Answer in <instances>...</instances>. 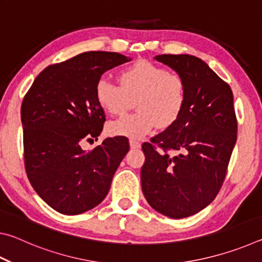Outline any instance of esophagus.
Returning <instances> with one entry per match:
<instances>
[{
    "label": "esophagus",
    "instance_id": "obj_1",
    "mask_svg": "<svg viewBox=\"0 0 262 262\" xmlns=\"http://www.w3.org/2000/svg\"><path fill=\"white\" fill-rule=\"evenodd\" d=\"M129 145H130L132 149H139V148H141V143H140V142L134 141V140H130V141H129Z\"/></svg>",
    "mask_w": 262,
    "mask_h": 262
}]
</instances>
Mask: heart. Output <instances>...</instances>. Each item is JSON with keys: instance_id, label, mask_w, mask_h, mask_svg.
<instances>
[{"instance_id": "1", "label": "heart", "mask_w": 262, "mask_h": 262, "mask_svg": "<svg viewBox=\"0 0 262 262\" xmlns=\"http://www.w3.org/2000/svg\"><path fill=\"white\" fill-rule=\"evenodd\" d=\"M121 86L99 78L96 99L110 114H122L136 100L139 112L108 123L110 135L141 140L159 123L168 127L178 120L186 104V85L179 75L148 61H137L119 75Z\"/></svg>"}]
</instances>
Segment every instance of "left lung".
I'll use <instances>...</instances> for the list:
<instances>
[{
  "mask_svg": "<svg viewBox=\"0 0 262 262\" xmlns=\"http://www.w3.org/2000/svg\"><path fill=\"white\" fill-rule=\"evenodd\" d=\"M184 79L186 104L173 125L143 143L142 192L155 210L171 219L192 216L210 205L222 187L237 141V119L229 84L205 61L188 54L154 57ZM167 149L180 154L172 158Z\"/></svg>",
  "mask_w": 262,
  "mask_h": 262,
  "instance_id": "8db88e82",
  "label": "left lung"
}]
</instances>
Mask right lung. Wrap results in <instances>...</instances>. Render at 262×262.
Masks as SVG:
<instances>
[{
    "label": "right lung",
    "instance_id": "1",
    "mask_svg": "<svg viewBox=\"0 0 262 262\" xmlns=\"http://www.w3.org/2000/svg\"><path fill=\"white\" fill-rule=\"evenodd\" d=\"M113 52H85L43 69L20 108L25 170L37 194L53 209L78 215L107 195L129 150L126 137H110L91 151L83 140H98L105 122L96 99L101 75L130 61Z\"/></svg>",
    "mask_w": 262,
    "mask_h": 262
}]
</instances>
